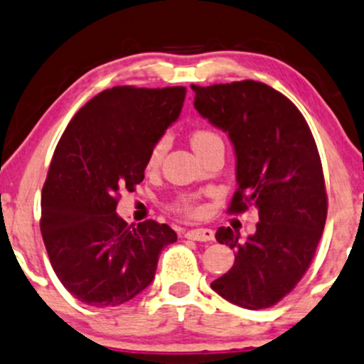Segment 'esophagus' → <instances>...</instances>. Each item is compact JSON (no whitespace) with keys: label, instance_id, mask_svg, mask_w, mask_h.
Returning a JSON list of instances; mask_svg holds the SVG:
<instances>
[{"label":"esophagus","instance_id":"obj_1","mask_svg":"<svg viewBox=\"0 0 364 364\" xmlns=\"http://www.w3.org/2000/svg\"><path fill=\"white\" fill-rule=\"evenodd\" d=\"M186 237L194 241H214V231L209 228H197L186 232Z\"/></svg>","mask_w":364,"mask_h":364}]
</instances>
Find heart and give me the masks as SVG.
<instances>
[{
    "label": "heart",
    "instance_id": "obj_1",
    "mask_svg": "<svg viewBox=\"0 0 364 364\" xmlns=\"http://www.w3.org/2000/svg\"><path fill=\"white\" fill-rule=\"evenodd\" d=\"M216 140H221V138H219L214 132H210V129L200 128V129H194V132L191 133V143L197 154H200L204 148H208L210 143L216 141ZM164 151H165V141L164 140L156 141L154 148L150 150V154H148L146 167L155 168L156 165L160 164L161 156H164ZM172 209L177 210V213L187 214V216H197V214L200 213V205H199V203H197V199L189 194L178 196L177 199L173 200Z\"/></svg>",
    "mask_w": 364,
    "mask_h": 364
}]
</instances>
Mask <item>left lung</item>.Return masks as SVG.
<instances>
[{
	"label": "left lung",
	"instance_id": "8db88e82",
	"mask_svg": "<svg viewBox=\"0 0 364 364\" xmlns=\"http://www.w3.org/2000/svg\"><path fill=\"white\" fill-rule=\"evenodd\" d=\"M203 118L230 134L237 189L230 213L258 209L257 232L240 240L219 228L235 264L210 284L235 306L258 311L280 302L311 267L327 218L324 173L306 118L284 94L257 80L191 86Z\"/></svg>",
	"mask_w": 364,
	"mask_h": 364
}]
</instances>
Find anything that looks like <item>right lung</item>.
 Listing matches in <instances>:
<instances>
[{
  "label": "right lung",
  "instance_id": "1",
  "mask_svg": "<svg viewBox=\"0 0 364 364\" xmlns=\"http://www.w3.org/2000/svg\"><path fill=\"white\" fill-rule=\"evenodd\" d=\"M186 87L116 86L87 101L58 140L42 189L40 230L53 272L75 299L114 307L151 284L167 224L116 214L145 178L148 154L181 114Z\"/></svg>",
  "mask_w": 364,
  "mask_h": 364
}]
</instances>
